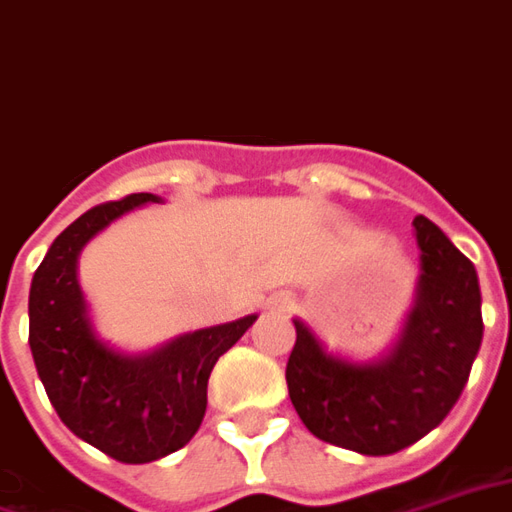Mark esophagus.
Masks as SVG:
<instances>
[{"label": "esophagus", "mask_w": 512, "mask_h": 512, "mask_svg": "<svg viewBox=\"0 0 512 512\" xmlns=\"http://www.w3.org/2000/svg\"><path fill=\"white\" fill-rule=\"evenodd\" d=\"M292 305V297L289 294H272L270 300H267V308L270 311H286Z\"/></svg>", "instance_id": "34e87169"}]
</instances>
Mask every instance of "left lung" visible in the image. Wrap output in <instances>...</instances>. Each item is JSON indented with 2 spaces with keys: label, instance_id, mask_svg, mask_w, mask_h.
<instances>
[{
  "label": "left lung",
  "instance_id": "left-lung-1",
  "mask_svg": "<svg viewBox=\"0 0 512 512\" xmlns=\"http://www.w3.org/2000/svg\"><path fill=\"white\" fill-rule=\"evenodd\" d=\"M412 226L420 245L417 297L382 360L333 357L294 319L289 398L313 436L354 453L393 455L431 434L461 398L483 341L475 264L425 215Z\"/></svg>",
  "mask_w": 512,
  "mask_h": 512
}]
</instances>
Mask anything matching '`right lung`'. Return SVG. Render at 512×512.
<instances>
[{"instance_id":"obj_1","label":"right lung","mask_w":512,"mask_h":512,"mask_svg":"<svg viewBox=\"0 0 512 512\" xmlns=\"http://www.w3.org/2000/svg\"><path fill=\"white\" fill-rule=\"evenodd\" d=\"M155 193L98 204L73 220L37 267L29 289V349L59 420L122 464H149L185 447L207 412L218 357L256 316L179 335L149 354H122L100 341L76 278L78 253L98 231Z\"/></svg>"}]
</instances>
